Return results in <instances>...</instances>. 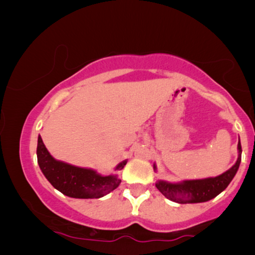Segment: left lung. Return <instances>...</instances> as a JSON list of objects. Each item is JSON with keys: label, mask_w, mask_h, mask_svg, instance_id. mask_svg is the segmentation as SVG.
Wrapping results in <instances>:
<instances>
[{"label": "left lung", "mask_w": 255, "mask_h": 255, "mask_svg": "<svg viewBox=\"0 0 255 255\" xmlns=\"http://www.w3.org/2000/svg\"><path fill=\"white\" fill-rule=\"evenodd\" d=\"M240 161H242V145L240 139L238 142V159L231 168L226 170L221 175L216 177H207L201 180H184L182 182H167L163 180H158L155 187L160 193L168 200L181 204L188 203H202L210 201L217 195L226 189L233 177L238 172ZM153 168L156 170L155 163Z\"/></svg>", "instance_id": "1"}]
</instances>
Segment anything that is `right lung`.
Masks as SVG:
<instances>
[{"instance_id":"right-lung-1","label":"right lung","mask_w":255,"mask_h":255,"mask_svg":"<svg viewBox=\"0 0 255 255\" xmlns=\"http://www.w3.org/2000/svg\"><path fill=\"white\" fill-rule=\"evenodd\" d=\"M37 160L48 182L68 197L100 198L116 189L121 183L117 174L104 176L92 168L73 166L54 159L45 147L40 135H38ZM127 162L128 160L120 162L115 170H122Z\"/></svg>"}]
</instances>
